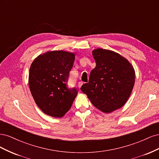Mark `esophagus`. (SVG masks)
Instances as JSON below:
<instances>
[{"label": "esophagus", "mask_w": 159, "mask_h": 159, "mask_svg": "<svg viewBox=\"0 0 159 159\" xmlns=\"http://www.w3.org/2000/svg\"><path fill=\"white\" fill-rule=\"evenodd\" d=\"M83 85V82L82 81H80V82H78V88H80L81 87V85Z\"/></svg>", "instance_id": "obj_1"}]
</instances>
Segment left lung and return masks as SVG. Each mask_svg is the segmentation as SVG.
<instances>
[{"label": "left lung", "mask_w": 159, "mask_h": 159, "mask_svg": "<svg viewBox=\"0 0 159 159\" xmlns=\"http://www.w3.org/2000/svg\"><path fill=\"white\" fill-rule=\"evenodd\" d=\"M75 53L48 51L37 56L30 66L28 85L36 105L45 114L61 118L70 109L78 91L66 88Z\"/></svg>", "instance_id": "left-lung-1"}]
</instances>
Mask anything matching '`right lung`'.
Instances as JSON below:
<instances>
[{"label":"right lung","mask_w":159,"mask_h":159,"mask_svg":"<svg viewBox=\"0 0 159 159\" xmlns=\"http://www.w3.org/2000/svg\"><path fill=\"white\" fill-rule=\"evenodd\" d=\"M92 55L95 68L81 90L96 108L110 113L121 108L129 98L135 71L127 59L114 51L99 48L92 51Z\"/></svg>","instance_id":"add662e5"}]
</instances>
